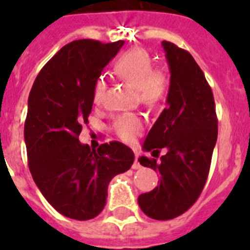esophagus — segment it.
<instances>
[{"label": "esophagus", "mask_w": 250, "mask_h": 250, "mask_svg": "<svg viewBox=\"0 0 250 250\" xmlns=\"http://www.w3.org/2000/svg\"><path fill=\"white\" fill-rule=\"evenodd\" d=\"M140 167H141V165L139 164V161H137V153H136V154H135V162H133V165H132V168L137 170V168H140Z\"/></svg>", "instance_id": "obj_1"}]
</instances>
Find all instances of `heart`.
<instances>
[{
	"instance_id": "1",
	"label": "heart",
	"mask_w": 250,
	"mask_h": 250,
	"mask_svg": "<svg viewBox=\"0 0 250 250\" xmlns=\"http://www.w3.org/2000/svg\"><path fill=\"white\" fill-rule=\"evenodd\" d=\"M115 75L135 86L137 100L146 107H157L166 100L170 90V76L162 68H153V60L144 49L135 48L123 53L114 64ZM106 93V82L98 78L93 86V102L101 105ZM144 129L139 114L125 113L114 121V131L121 140L132 143Z\"/></svg>"
}]
</instances>
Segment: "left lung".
Instances as JSON below:
<instances>
[{
  "label": "left lung",
  "instance_id": "1",
  "mask_svg": "<svg viewBox=\"0 0 250 250\" xmlns=\"http://www.w3.org/2000/svg\"><path fill=\"white\" fill-rule=\"evenodd\" d=\"M170 67L167 107L145 139L140 164L160 172L158 186L139 196L140 209L157 221L172 219L193 205L205 187L218 137L213 92L193 57L162 41ZM167 154L157 161L159 150Z\"/></svg>",
  "mask_w": 250,
  "mask_h": 250
}]
</instances>
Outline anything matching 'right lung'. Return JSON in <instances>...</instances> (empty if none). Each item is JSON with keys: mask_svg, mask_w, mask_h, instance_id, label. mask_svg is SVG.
<instances>
[{"mask_svg": "<svg viewBox=\"0 0 250 250\" xmlns=\"http://www.w3.org/2000/svg\"><path fill=\"white\" fill-rule=\"evenodd\" d=\"M123 44L76 40L64 45L41 68L29 92L24 123L29 171L46 201L76 221L101 213L110 180L135 161L119 141L97 150L79 141L92 111L94 83Z\"/></svg>", "mask_w": 250, "mask_h": 250, "instance_id": "right-lung-1", "label": "right lung"}]
</instances>
